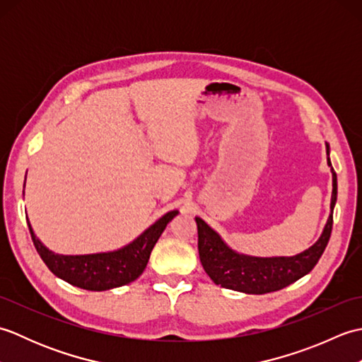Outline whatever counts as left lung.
<instances>
[{"mask_svg": "<svg viewBox=\"0 0 362 362\" xmlns=\"http://www.w3.org/2000/svg\"><path fill=\"white\" fill-rule=\"evenodd\" d=\"M329 156V146L327 144ZM328 166L332 161L328 157ZM333 174V193H332V213L319 240L310 249L297 253L294 257H250L230 249L219 236V233L206 224L201 218H196L197 224V249L199 258L209 274L210 279L222 288L245 292V294H267L289 286L291 283L302 279L313 271L319 258L324 253L332 236L333 210L337 199V177Z\"/></svg>", "mask_w": 362, "mask_h": 362, "instance_id": "8db88e82", "label": "left lung"}]
</instances>
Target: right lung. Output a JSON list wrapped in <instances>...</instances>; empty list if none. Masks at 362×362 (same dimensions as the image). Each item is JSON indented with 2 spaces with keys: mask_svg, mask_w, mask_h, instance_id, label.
I'll list each match as a JSON object with an SVG mask.
<instances>
[{
  "mask_svg": "<svg viewBox=\"0 0 362 362\" xmlns=\"http://www.w3.org/2000/svg\"><path fill=\"white\" fill-rule=\"evenodd\" d=\"M177 214V210L166 213L124 247L90 255H59L51 252L35 236L28 218L26 221L38 255L54 275L81 289L107 291L132 283L143 274L153 245Z\"/></svg>",
  "mask_w": 362,
  "mask_h": 362,
  "instance_id": "obj_1",
  "label": "right lung"
}]
</instances>
